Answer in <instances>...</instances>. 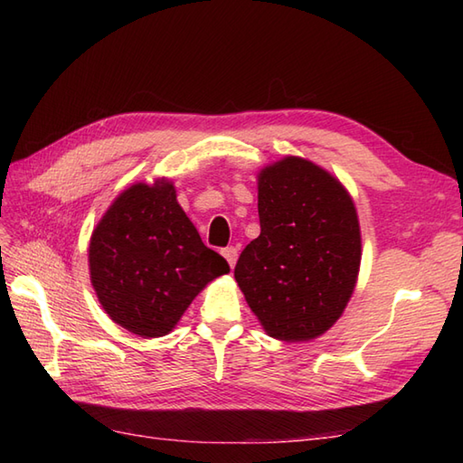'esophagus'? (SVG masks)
I'll return each mask as SVG.
<instances>
[{"label":"esophagus","instance_id":"obj_1","mask_svg":"<svg viewBox=\"0 0 463 463\" xmlns=\"http://www.w3.org/2000/svg\"><path fill=\"white\" fill-rule=\"evenodd\" d=\"M222 257L226 259V262H229L231 264V269L234 267V262H237V257H239V254H237V249H234V247H226V249H222Z\"/></svg>","mask_w":463,"mask_h":463}]
</instances>
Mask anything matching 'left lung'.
<instances>
[{"instance_id":"1","label":"left lung","mask_w":463,"mask_h":463,"mask_svg":"<svg viewBox=\"0 0 463 463\" xmlns=\"http://www.w3.org/2000/svg\"><path fill=\"white\" fill-rule=\"evenodd\" d=\"M260 234L234 279L269 336L304 342L336 322L356 287L362 239L342 183L300 156L259 173Z\"/></svg>"}]
</instances>
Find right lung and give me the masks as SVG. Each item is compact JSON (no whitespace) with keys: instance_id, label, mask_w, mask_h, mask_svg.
<instances>
[{"instance_id":"obj_1","label":"right lung","mask_w":463,"mask_h":463,"mask_svg":"<svg viewBox=\"0 0 463 463\" xmlns=\"http://www.w3.org/2000/svg\"><path fill=\"white\" fill-rule=\"evenodd\" d=\"M229 270L204 247L166 179L125 189L91 234L97 298L113 322L143 338L169 334L196 294Z\"/></svg>"}]
</instances>
